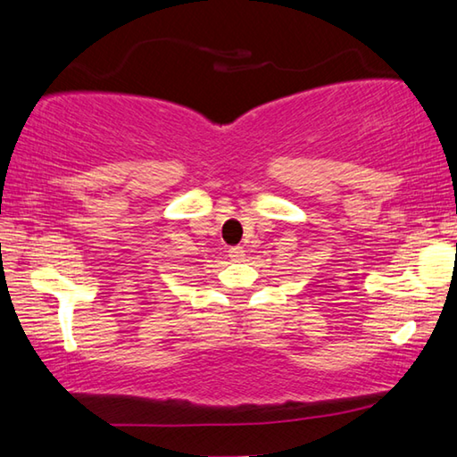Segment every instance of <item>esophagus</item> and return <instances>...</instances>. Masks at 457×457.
Masks as SVG:
<instances>
[{
    "label": "esophagus",
    "mask_w": 457,
    "mask_h": 457,
    "mask_svg": "<svg viewBox=\"0 0 457 457\" xmlns=\"http://www.w3.org/2000/svg\"><path fill=\"white\" fill-rule=\"evenodd\" d=\"M228 253H229V257L234 262H239L244 257V247H239V245H236V247H229L228 250Z\"/></svg>",
    "instance_id": "obj_1"
}]
</instances>
